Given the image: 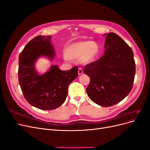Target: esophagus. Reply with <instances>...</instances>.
I'll list each match as a JSON object with an SVG mask.
<instances>
[{
  "label": "esophagus",
  "instance_id": "1",
  "mask_svg": "<svg viewBox=\"0 0 150 150\" xmlns=\"http://www.w3.org/2000/svg\"><path fill=\"white\" fill-rule=\"evenodd\" d=\"M83 70L81 69V67H79V69H78V74L79 75H80V74H83Z\"/></svg>",
  "mask_w": 150,
  "mask_h": 150
}]
</instances>
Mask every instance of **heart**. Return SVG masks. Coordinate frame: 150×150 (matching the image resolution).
<instances>
[{"instance_id": "obj_1", "label": "heart", "mask_w": 150, "mask_h": 150, "mask_svg": "<svg viewBox=\"0 0 150 150\" xmlns=\"http://www.w3.org/2000/svg\"><path fill=\"white\" fill-rule=\"evenodd\" d=\"M99 51L98 44L94 42L81 41L71 44L67 49V55H64L66 60L71 59L80 58L83 64L91 62Z\"/></svg>"}]
</instances>
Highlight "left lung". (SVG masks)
Wrapping results in <instances>:
<instances>
[{"instance_id":"left-lung-1","label":"left lung","mask_w":150,"mask_h":150,"mask_svg":"<svg viewBox=\"0 0 150 150\" xmlns=\"http://www.w3.org/2000/svg\"><path fill=\"white\" fill-rule=\"evenodd\" d=\"M104 49V55L86 65L84 72L90 77L86 88L89 98L98 105L109 107L131 92L136 66L132 49L116 34H107Z\"/></svg>"}]
</instances>
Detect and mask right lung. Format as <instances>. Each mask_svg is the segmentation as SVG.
<instances>
[{
    "mask_svg": "<svg viewBox=\"0 0 150 150\" xmlns=\"http://www.w3.org/2000/svg\"><path fill=\"white\" fill-rule=\"evenodd\" d=\"M51 36L38 35L32 39L19 56L18 78L24 97L30 105L42 110H52L64 103L68 87L78 76V67L61 71L57 66L51 67L43 75H39L34 69L36 59L41 56L52 59L53 47Z\"/></svg>",
    "mask_w": 150,
    "mask_h": 150,
    "instance_id": "1",
    "label": "right lung"
}]
</instances>
